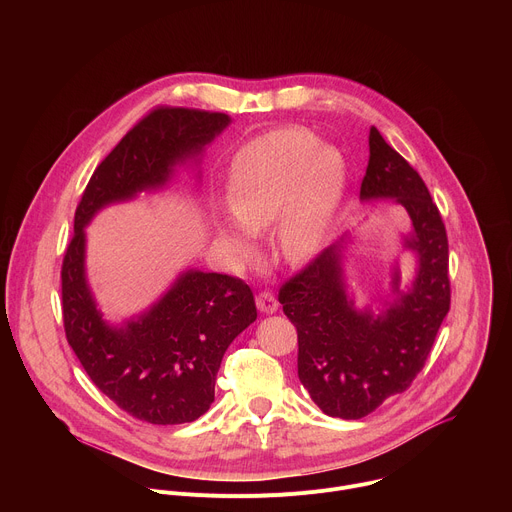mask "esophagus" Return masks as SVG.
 I'll return each instance as SVG.
<instances>
[{
    "mask_svg": "<svg viewBox=\"0 0 512 512\" xmlns=\"http://www.w3.org/2000/svg\"><path fill=\"white\" fill-rule=\"evenodd\" d=\"M255 304H257V310L261 314H275L279 304L275 300V296L271 294V291H261V294L255 298Z\"/></svg>",
    "mask_w": 512,
    "mask_h": 512,
    "instance_id": "1",
    "label": "esophagus"
}]
</instances>
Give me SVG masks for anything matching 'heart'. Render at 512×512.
<instances>
[{
    "label": "heart",
    "instance_id": "1",
    "mask_svg": "<svg viewBox=\"0 0 512 512\" xmlns=\"http://www.w3.org/2000/svg\"><path fill=\"white\" fill-rule=\"evenodd\" d=\"M348 182L342 152L304 127L255 137L237 152L227 176V204L235 221L216 218V233L233 253L255 255L251 233L275 223L273 239L287 261L314 257L338 214Z\"/></svg>",
    "mask_w": 512,
    "mask_h": 512
}]
</instances>
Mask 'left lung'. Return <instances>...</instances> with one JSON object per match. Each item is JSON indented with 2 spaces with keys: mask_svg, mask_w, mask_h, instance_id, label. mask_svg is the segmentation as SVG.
<instances>
[{
  "mask_svg": "<svg viewBox=\"0 0 512 512\" xmlns=\"http://www.w3.org/2000/svg\"><path fill=\"white\" fill-rule=\"evenodd\" d=\"M369 152L360 200L405 208L411 231L399 241L415 255L413 279L401 287L395 257L389 296L358 308L344 271L354 241L346 233L279 289V304L298 330V377L312 401L340 419L367 417L403 393L423 369L450 310L448 237L427 186L375 127Z\"/></svg>",
  "mask_w": 512,
  "mask_h": 512,
  "instance_id": "1",
  "label": "left lung"
}]
</instances>
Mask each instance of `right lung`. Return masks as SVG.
<instances>
[{
  "label": "right lung",
  "instance_id": "obj_1",
  "mask_svg": "<svg viewBox=\"0 0 512 512\" xmlns=\"http://www.w3.org/2000/svg\"><path fill=\"white\" fill-rule=\"evenodd\" d=\"M231 125L225 113L160 107L143 117L93 172L62 261V318L70 348L113 403L154 425L188 423L214 401L231 342L257 320L253 291L237 277L180 271L143 312L109 322L87 277V227L97 212L168 190L180 168L196 170L206 145Z\"/></svg>",
  "mask_w": 512,
  "mask_h": 512
}]
</instances>
